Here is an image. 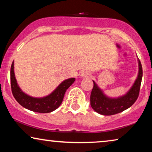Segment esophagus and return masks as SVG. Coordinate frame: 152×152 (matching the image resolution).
<instances>
[{"label": "esophagus", "instance_id": "1", "mask_svg": "<svg viewBox=\"0 0 152 152\" xmlns=\"http://www.w3.org/2000/svg\"><path fill=\"white\" fill-rule=\"evenodd\" d=\"M81 76L84 77H90L91 74L88 73V72H83L81 73Z\"/></svg>", "mask_w": 152, "mask_h": 152}]
</instances>
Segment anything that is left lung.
Segmentation results:
<instances>
[{"mask_svg": "<svg viewBox=\"0 0 152 152\" xmlns=\"http://www.w3.org/2000/svg\"><path fill=\"white\" fill-rule=\"evenodd\" d=\"M138 64V78L129 91L119 98L111 99L105 96L93 82V88L91 93V106L94 111L101 115H111L122 112L134 104L138 97L142 77V68L140 61Z\"/></svg>", "mask_w": 152, "mask_h": 152, "instance_id": "left-lung-1", "label": "left lung"}]
</instances>
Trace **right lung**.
I'll list each match as a JSON object with an SVG mask.
<instances>
[{
    "label": "right lung",
    "instance_id": "1",
    "mask_svg": "<svg viewBox=\"0 0 152 152\" xmlns=\"http://www.w3.org/2000/svg\"><path fill=\"white\" fill-rule=\"evenodd\" d=\"M75 80V78H70L64 81L50 95L42 98H34L25 94L18 87L14 77V62L10 70L11 88L14 98L22 107L37 113H50L57 109L63 102L66 90L73 84Z\"/></svg>",
    "mask_w": 152,
    "mask_h": 152
}]
</instances>
